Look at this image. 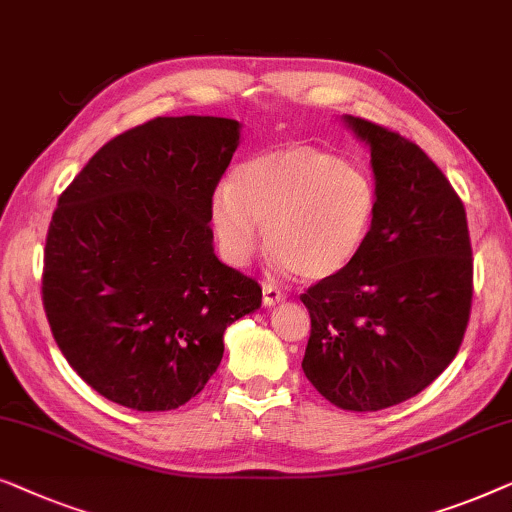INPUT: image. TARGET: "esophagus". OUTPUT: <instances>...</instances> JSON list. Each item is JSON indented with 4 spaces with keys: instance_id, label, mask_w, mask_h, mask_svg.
I'll list each match as a JSON object with an SVG mask.
<instances>
[{
    "instance_id": "34e87169",
    "label": "esophagus",
    "mask_w": 512,
    "mask_h": 512,
    "mask_svg": "<svg viewBox=\"0 0 512 512\" xmlns=\"http://www.w3.org/2000/svg\"><path fill=\"white\" fill-rule=\"evenodd\" d=\"M283 299H285V292L280 290L278 285H273V283H264L262 285V301H264L266 308L280 304V301H283Z\"/></svg>"
}]
</instances>
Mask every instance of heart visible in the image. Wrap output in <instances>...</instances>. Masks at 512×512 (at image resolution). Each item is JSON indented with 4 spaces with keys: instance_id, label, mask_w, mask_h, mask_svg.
<instances>
[{
    "instance_id": "heart-1",
    "label": "heart",
    "mask_w": 512,
    "mask_h": 512,
    "mask_svg": "<svg viewBox=\"0 0 512 512\" xmlns=\"http://www.w3.org/2000/svg\"><path fill=\"white\" fill-rule=\"evenodd\" d=\"M378 215V187L362 164L311 143L264 150L215 190L211 222L229 264L257 250L259 225L285 273L334 278L355 264Z\"/></svg>"
}]
</instances>
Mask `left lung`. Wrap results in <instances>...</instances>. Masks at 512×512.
I'll use <instances>...</instances> for the list:
<instances>
[{
	"label": "left lung",
	"instance_id": "obj_1",
	"mask_svg": "<svg viewBox=\"0 0 512 512\" xmlns=\"http://www.w3.org/2000/svg\"><path fill=\"white\" fill-rule=\"evenodd\" d=\"M378 215L355 264L301 294L311 313L306 378L334 406L373 413L420 394L469 325L473 253L462 199L413 141L364 118Z\"/></svg>",
	"mask_w": 512,
	"mask_h": 512
}]
</instances>
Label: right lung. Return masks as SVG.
I'll return each mask as SVG.
<instances>
[{
	"mask_svg": "<svg viewBox=\"0 0 512 512\" xmlns=\"http://www.w3.org/2000/svg\"><path fill=\"white\" fill-rule=\"evenodd\" d=\"M241 125L155 118L118 134L60 194L43 308L71 369L125 408L174 410L220 366L225 329L262 306L213 253L211 199Z\"/></svg>",
	"mask_w": 512,
	"mask_h": 512,
	"instance_id": "obj_1",
	"label": "right lung"
}]
</instances>
